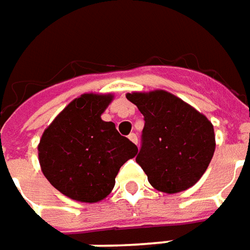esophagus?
<instances>
[{
    "mask_svg": "<svg viewBox=\"0 0 250 250\" xmlns=\"http://www.w3.org/2000/svg\"><path fill=\"white\" fill-rule=\"evenodd\" d=\"M128 139L131 141L132 144H135V145H138V137H137V135H135L134 132H131V134L128 135Z\"/></svg>",
    "mask_w": 250,
    "mask_h": 250,
    "instance_id": "obj_1",
    "label": "esophagus"
}]
</instances>
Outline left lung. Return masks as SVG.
Returning <instances> with one entry per match:
<instances>
[{
  "mask_svg": "<svg viewBox=\"0 0 250 250\" xmlns=\"http://www.w3.org/2000/svg\"><path fill=\"white\" fill-rule=\"evenodd\" d=\"M125 97L145 120L135 160L149 183L169 194L191 188L207 171L215 152L212 123L163 90Z\"/></svg>",
  "mask_w": 250,
  "mask_h": 250,
  "instance_id": "1",
  "label": "left lung"
}]
</instances>
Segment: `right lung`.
Here are the masks:
<instances>
[{
	"mask_svg": "<svg viewBox=\"0 0 250 250\" xmlns=\"http://www.w3.org/2000/svg\"><path fill=\"white\" fill-rule=\"evenodd\" d=\"M111 94H83L75 98L47 127L38 146L46 179L72 200L97 203L108 196L115 178L138 147L122 137L103 112Z\"/></svg>",
	"mask_w": 250,
	"mask_h": 250,
	"instance_id": "right-lung-1",
	"label": "right lung"
}]
</instances>
